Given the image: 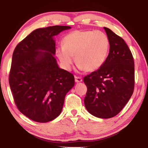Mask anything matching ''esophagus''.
Here are the masks:
<instances>
[{
	"mask_svg": "<svg viewBox=\"0 0 148 148\" xmlns=\"http://www.w3.org/2000/svg\"><path fill=\"white\" fill-rule=\"evenodd\" d=\"M75 82H82V78L81 77H79V76H75Z\"/></svg>",
	"mask_w": 148,
	"mask_h": 148,
	"instance_id": "esophagus-1",
	"label": "esophagus"
}]
</instances>
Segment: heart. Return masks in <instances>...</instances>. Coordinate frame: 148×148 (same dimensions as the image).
<instances>
[{"instance_id": "heart-1", "label": "heart", "mask_w": 148, "mask_h": 148, "mask_svg": "<svg viewBox=\"0 0 148 148\" xmlns=\"http://www.w3.org/2000/svg\"><path fill=\"white\" fill-rule=\"evenodd\" d=\"M63 46L56 49V55L66 69L71 68L75 56L79 69L93 72L104 64L108 56L110 40L101 31H74L65 36Z\"/></svg>"}]
</instances>
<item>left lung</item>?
<instances>
[{"label":"left lung","mask_w":148,"mask_h":148,"mask_svg":"<svg viewBox=\"0 0 148 148\" xmlns=\"http://www.w3.org/2000/svg\"><path fill=\"white\" fill-rule=\"evenodd\" d=\"M110 40V52L104 64L84 77L87 91L84 104L90 114L111 118L128 102L134 89V62L124 40L104 27Z\"/></svg>","instance_id":"left-lung-1"}]
</instances>
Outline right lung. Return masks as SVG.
I'll use <instances>...</instances> for the list:
<instances>
[{
  "instance_id": "add662e5",
  "label": "right lung",
  "mask_w": 148,
  "mask_h": 148,
  "mask_svg": "<svg viewBox=\"0 0 148 148\" xmlns=\"http://www.w3.org/2000/svg\"><path fill=\"white\" fill-rule=\"evenodd\" d=\"M71 28L56 25L34 30L14 51L9 84L14 102L34 121L46 123L58 117L65 96L74 86V75L60 69L53 56V36Z\"/></svg>"
}]
</instances>
